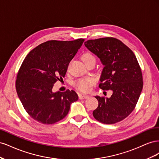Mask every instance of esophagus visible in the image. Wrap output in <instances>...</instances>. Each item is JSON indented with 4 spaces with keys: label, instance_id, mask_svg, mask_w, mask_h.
I'll use <instances>...</instances> for the list:
<instances>
[{
    "label": "esophagus",
    "instance_id": "esophagus-1",
    "mask_svg": "<svg viewBox=\"0 0 159 159\" xmlns=\"http://www.w3.org/2000/svg\"><path fill=\"white\" fill-rule=\"evenodd\" d=\"M89 98L88 95H81L80 94L79 95V98L80 99H88Z\"/></svg>",
    "mask_w": 159,
    "mask_h": 159
}]
</instances>
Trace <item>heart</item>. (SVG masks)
<instances>
[{
	"mask_svg": "<svg viewBox=\"0 0 159 159\" xmlns=\"http://www.w3.org/2000/svg\"><path fill=\"white\" fill-rule=\"evenodd\" d=\"M84 63L91 60H95L94 56L90 52H85L81 56ZM95 84V80L93 78H84L77 80L74 85L75 88L81 92L88 93L90 91L91 87Z\"/></svg>",
	"mask_w": 159,
	"mask_h": 159,
	"instance_id": "heart-1",
	"label": "heart"
}]
</instances>
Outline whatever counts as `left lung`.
Listing matches in <instances>:
<instances>
[{
	"label": "left lung",
	"mask_w": 159,
	"mask_h": 159,
	"mask_svg": "<svg viewBox=\"0 0 159 159\" xmlns=\"http://www.w3.org/2000/svg\"><path fill=\"white\" fill-rule=\"evenodd\" d=\"M104 66L99 87L111 90L107 98L95 96L99 104L93 111L97 121L114 124L125 119L135 107L143 89V75L135 55L117 38L106 37L85 42Z\"/></svg>",
	"instance_id": "left-lung-1"
}]
</instances>
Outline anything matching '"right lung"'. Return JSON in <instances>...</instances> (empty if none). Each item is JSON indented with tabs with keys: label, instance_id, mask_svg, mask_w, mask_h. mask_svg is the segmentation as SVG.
<instances>
[{
	"label": "right lung",
	"instance_id": "add662e5",
	"mask_svg": "<svg viewBox=\"0 0 159 159\" xmlns=\"http://www.w3.org/2000/svg\"><path fill=\"white\" fill-rule=\"evenodd\" d=\"M84 39L50 40L38 45L24 60L18 70L16 89L27 113L38 122L54 124L68 115L78 99L74 90L53 92L54 84L64 78L68 64Z\"/></svg>",
	"mask_w": 159,
	"mask_h": 159
}]
</instances>
